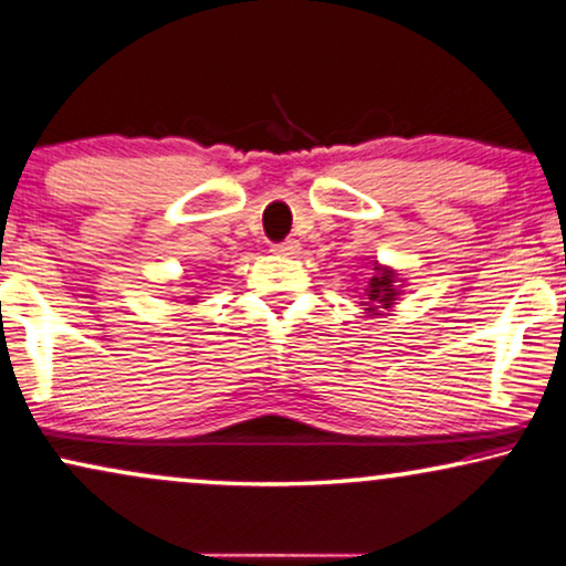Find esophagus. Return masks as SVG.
Segmentation results:
<instances>
[{
  "label": "esophagus",
  "mask_w": 566,
  "mask_h": 566,
  "mask_svg": "<svg viewBox=\"0 0 566 566\" xmlns=\"http://www.w3.org/2000/svg\"><path fill=\"white\" fill-rule=\"evenodd\" d=\"M298 249H301V244L296 239H285V241H281V244L273 247V252L281 254V256H296Z\"/></svg>",
  "instance_id": "esophagus-1"
}]
</instances>
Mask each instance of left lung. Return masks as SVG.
Segmentation results:
<instances>
[{"label": "left lung", "instance_id": "left-lung-1", "mask_svg": "<svg viewBox=\"0 0 566 566\" xmlns=\"http://www.w3.org/2000/svg\"><path fill=\"white\" fill-rule=\"evenodd\" d=\"M374 275L369 277L364 289L361 306H366V314H381V310H392V304L400 296V277L392 268H381L374 262Z\"/></svg>", "mask_w": 566, "mask_h": 566}]
</instances>
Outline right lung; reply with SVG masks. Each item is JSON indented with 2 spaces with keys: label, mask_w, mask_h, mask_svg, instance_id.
Masks as SVG:
<instances>
[{
  "label": "right lung",
  "mask_w": 566,
  "mask_h": 566,
  "mask_svg": "<svg viewBox=\"0 0 566 566\" xmlns=\"http://www.w3.org/2000/svg\"><path fill=\"white\" fill-rule=\"evenodd\" d=\"M192 301H195V298H192Z\"/></svg>",
  "instance_id": "obj_1"
}]
</instances>
